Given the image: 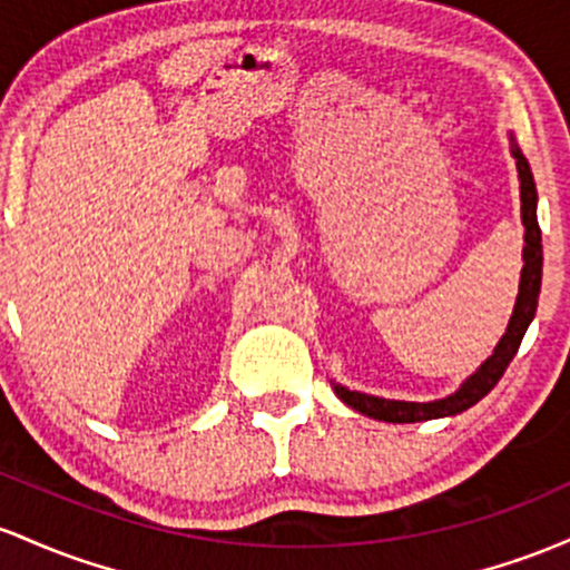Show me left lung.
Instances as JSON below:
<instances>
[{"instance_id":"obj_1","label":"left lung","mask_w":570,"mask_h":570,"mask_svg":"<svg viewBox=\"0 0 570 570\" xmlns=\"http://www.w3.org/2000/svg\"><path fill=\"white\" fill-rule=\"evenodd\" d=\"M511 156L517 158V171H520V199H522V226H525V266H522V279H520V296H517L514 315L509 320V328L498 342L495 353L482 363V368L474 376L465 380V385L458 390L455 395L441 401H431V404H412V401H387L376 399V395L355 393V390L334 385L336 395L347 406H353L355 412L368 414L374 420H385V423H423V420H436V417H450V414H460L465 409H471L476 401H482L492 387L498 385V380L503 376V371L511 363V357L520 350L522 336H525L530 320L535 315V306H539V293H541V266H543V250H541V228L539 217H535V183L533 171H530L528 158L522 156V150L511 142Z\"/></svg>"}]
</instances>
